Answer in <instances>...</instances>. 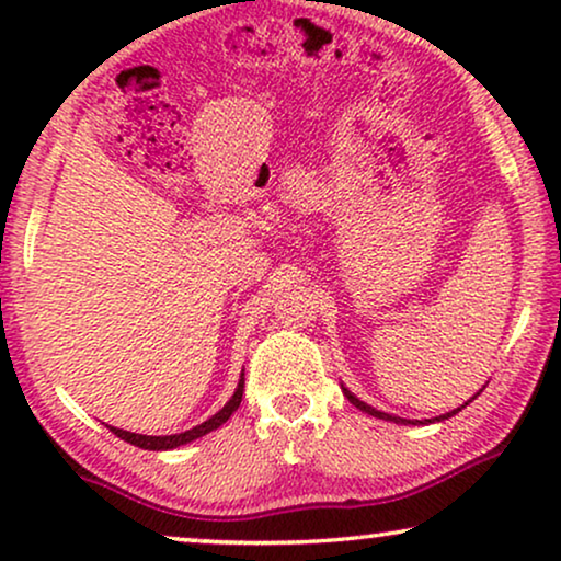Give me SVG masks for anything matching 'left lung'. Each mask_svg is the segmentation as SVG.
<instances>
[{
    "label": "left lung",
    "mask_w": 561,
    "mask_h": 561,
    "mask_svg": "<svg viewBox=\"0 0 561 561\" xmlns=\"http://www.w3.org/2000/svg\"><path fill=\"white\" fill-rule=\"evenodd\" d=\"M342 393H344V396H347V401H350L352 405H357V409H359V411L370 413V416H375V419H382V421H393V424H424V421L398 419V416H390V413H382V411H378V409H373V405H367V403H363V401H359V398H357V396H352V393H350V390H347V388H344V386H342ZM474 396H480V393H474ZM474 396H472V398H474ZM472 398H470V401H472ZM470 401H467L465 405H470ZM465 405H459V409H455V411H449V413H444V416H439V419H436V421L451 419V416H455V413H459V411H462V409H465ZM426 421H428V424H432V419H426Z\"/></svg>",
    "instance_id": "obj_1"
}]
</instances>
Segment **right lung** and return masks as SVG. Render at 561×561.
Returning <instances> with one entry per match:
<instances>
[{"label": "right lung", "mask_w": 561, "mask_h": 561, "mask_svg": "<svg viewBox=\"0 0 561 561\" xmlns=\"http://www.w3.org/2000/svg\"><path fill=\"white\" fill-rule=\"evenodd\" d=\"M242 390H244V373L240 382H237V390L234 396L229 398L227 405L221 411L214 413L209 421H204V424H198L194 428H188V432H181V434H171V436H145V434H133V432H125V428H117V426H110L112 434H117L119 439H125L129 444H135V447L140 449H152V451H163V449H175V447H183V444L198 439V436L214 432V428H219L225 421L232 416V413L240 409V401H242Z\"/></svg>", "instance_id": "add662e5"}]
</instances>
